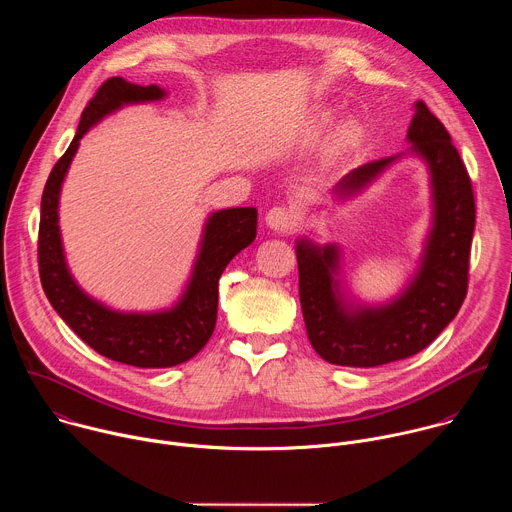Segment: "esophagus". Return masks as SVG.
Here are the masks:
<instances>
[{
  "label": "esophagus",
  "mask_w": 512,
  "mask_h": 512,
  "mask_svg": "<svg viewBox=\"0 0 512 512\" xmlns=\"http://www.w3.org/2000/svg\"><path fill=\"white\" fill-rule=\"evenodd\" d=\"M265 223L267 227L287 233V231H294L300 223V214L294 208H287V206H273L267 214H265Z\"/></svg>",
  "instance_id": "obj_1"
}]
</instances>
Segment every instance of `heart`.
Instances as JSON below:
<instances>
[{
    "label": "heart",
    "instance_id": "b5f03b06",
    "mask_svg": "<svg viewBox=\"0 0 512 512\" xmlns=\"http://www.w3.org/2000/svg\"><path fill=\"white\" fill-rule=\"evenodd\" d=\"M332 121H334V115H332L330 111H324V113H320L318 119L314 121L312 131H314V133H324V131L332 125ZM354 137H356V127H354L352 123L344 125V129H342V139H344V141H352Z\"/></svg>",
    "mask_w": 512,
    "mask_h": 512
}]
</instances>
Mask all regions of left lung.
Here are the masks:
<instances>
[{"label": "left lung", "instance_id": "left-lung-1", "mask_svg": "<svg viewBox=\"0 0 512 512\" xmlns=\"http://www.w3.org/2000/svg\"><path fill=\"white\" fill-rule=\"evenodd\" d=\"M407 139L431 174L433 229L417 275L393 304L348 310L334 281L336 247L310 241L296 247L308 338L324 360L340 367L369 369L417 354L456 318L466 298L476 223L472 180L448 129L423 101L415 105ZM393 160L397 158L354 168L336 184L334 194H356Z\"/></svg>", "mask_w": 512, "mask_h": 512}]
</instances>
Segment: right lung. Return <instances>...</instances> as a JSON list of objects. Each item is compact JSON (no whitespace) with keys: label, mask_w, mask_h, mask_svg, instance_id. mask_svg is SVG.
Masks as SVG:
<instances>
[{"label":"right lung","mask_w":512,"mask_h":512,"mask_svg":"<svg viewBox=\"0 0 512 512\" xmlns=\"http://www.w3.org/2000/svg\"><path fill=\"white\" fill-rule=\"evenodd\" d=\"M158 85L141 87L121 77L107 79L87 103L75 139L54 164L44 192L38 229V269L44 294L58 316L99 354L139 369L176 367L198 354L216 324L218 279L231 259L257 237V208H227L214 212L204 229L192 279L182 300L168 312L121 314L91 300L70 277L60 229L58 194L66 170L77 154L83 135L105 115L127 103L158 101Z\"/></svg>","instance_id":"right-lung-1"}]
</instances>
